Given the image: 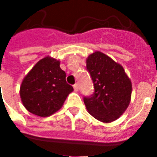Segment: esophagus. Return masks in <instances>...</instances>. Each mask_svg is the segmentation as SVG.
<instances>
[{
    "label": "esophagus",
    "instance_id": "esophagus-1",
    "mask_svg": "<svg viewBox=\"0 0 157 157\" xmlns=\"http://www.w3.org/2000/svg\"><path fill=\"white\" fill-rule=\"evenodd\" d=\"M73 87H74V90H75V92H77L79 89V86H78V84H75V85L73 86Z\"/></svg>",
    "mask_w": 157,
    "mask_h": 157
}]
</instances>
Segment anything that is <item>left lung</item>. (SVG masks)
<instances>
[{
	"label": "left lung",
	"instance_id": "obj_1",
	"mask_svg": "<svg viewBox=\"0 0 157 157\" xmlns=\"http://www.w3.org/2000/svg\"><path fill=\"white\" fill-rule=\"evenodd\" d=\"M95 92L84 98L88 113L102 123H111L125 112L131 100L132 83L120 64L95 51L86 59Z\"/></svg>",
	"mask_w": 157,
	"mask_h": 157
}]
</instances>
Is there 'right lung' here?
I'll return each mask as SVG.
<instances>
[{
  "label": "right lung",
  "instance_id": "right-lung-1",
  "mask_svg": "<svg viewBox=\"0 0 157 157\" xmlns=\"http://www.w3.org/2000/svg\"><path fill=\"white\" fill-rule=\"evenodd\" d=\"M60 61L50 56L40 59L25 75L20 98L25 109L39 117H48L61 109L73 87L65 81Z\"/></svg>",
  "mask_w": 157,
  "mask_h": 157
}]
</instances>
